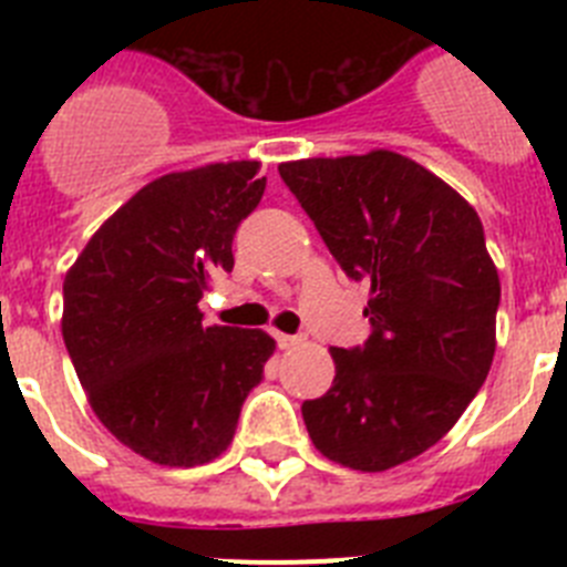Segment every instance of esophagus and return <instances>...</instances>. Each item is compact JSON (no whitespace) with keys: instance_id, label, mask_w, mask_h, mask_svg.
Here are the masks:
<instances>
[{"instance_id":"obj_1","label":"esophagus","mask_w":567,"mask_h":567,"mask_svg":"<svg viewBox=\"0 0 567 567\" xmlns=\"http://www.w3.org/2000/svg\"><path fill=\"white\" fill-rule=\"evenodd\" d=\"M275 340H278L280 349H298V346L307 343V338H303V334H284V332L275 334Z\"/></svg>"}]
</instances>
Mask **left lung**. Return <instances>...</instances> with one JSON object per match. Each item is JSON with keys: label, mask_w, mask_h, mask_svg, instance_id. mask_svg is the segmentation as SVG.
<instances>
[{"label": "left lung", "mask_w": 567, "mask_h": 567, "mask_svg": "<svg viewBox=\"0 0 567 567\" xmlns=\"http://www.w3.org/2000/svg\"><path fill=\"white\" fill-rule=\"evenodd\" d=\"M278 173L340 269L372 284V334L332 349V389L300 405L307 432L346 468H394L457 423L494 360L499 275L480 215L392 150Z\"/></svg>", "instance_id": "8db88e82"}]
</instances>
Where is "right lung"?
Listing matches in <instances>:
<instances>
[{
	"mask_svg": "<svg viewBox=\"0 0 567 567\" xmlns=\"http://www.w3.org/2000/svg\"><path fill=\"white\" fill-rule=\"evenodd\" d=\"M258 162L150 182L115 209L64 278L62 334L104 429L158 465L189 468L233 443L275 340L207 327L198 300L233 272L238 224L258 207Z\"/></svg>",
	"mask_w": 567,
	"mask_h": 567,
	"instance_id": "right-lung-1",
	"label": "right lung"
}]
</instances>
